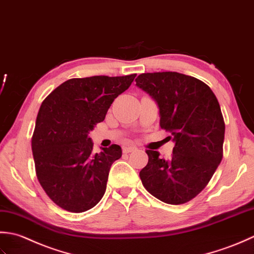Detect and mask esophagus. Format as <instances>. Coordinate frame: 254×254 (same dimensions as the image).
Here are the masks:
<instances>
[{
    "label": "esophagus",
    "instance_id": "esophagus-1",
    "mask_svg": "<svg viewBox=\"0 0 254 254\" xmlns=\"http://www.w3.org/2000/svg\"><path fill=\"white\" fill-rule=\"evenodd\" d=\"M137 150V147L134 146H126L123 148V152L124 153H129V152H132V151H136Z\"/></svg>",
    "mask_w": 254,
    "mask_h": 254
}]
</instances>
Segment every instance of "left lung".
<instances>
[{"label":"left lung","instance_id":"obj_1","mask_svg":"<svg viewBox=\"0 0 254 254\" xmlns=\"http://www.w3.org/2000/svg\"><path fill=\"white\" fill-rule=\"evenodd\" d=\"M136 85L157 101L160 127L175 141L169 160L146 150L148 164L139 173L142 185L163 203H188L221 162L225 122L218 100L203 81L178 72L142 73Z\"/></svg>","mask_w":254,"mask_h":254}]
</instances>
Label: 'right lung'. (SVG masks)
<instances>
[{"instance_id": "1", "label": "right lung", "mask_w": 254, "mask_h": 254, "mask_svg": "<svg viewBox=\"0 0 254 254\" xmlns=\"http://www.w3.org/2000/svg\"><path fill=\"white\" fill-rule=\"evenodd\" d=\"M136 75L70 79L41 103L32 137L36 175L62 209L83 213L104 195L108 173L122 157V148L112 144L93 153L89 132L105 120L114 100Z\"/></svg>"}]
</instances>
